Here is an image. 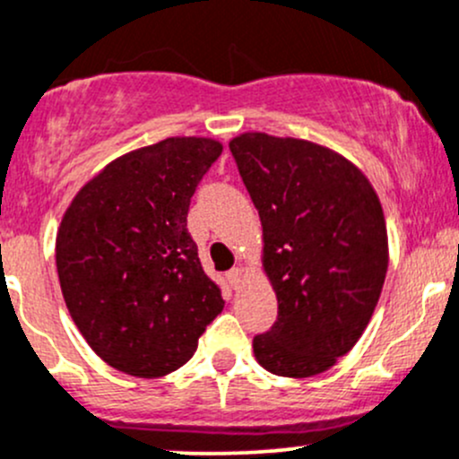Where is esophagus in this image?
Here are the masks:
<instances>
[{
    "label": "esophagus",
    "mask_w": 459,
    "mask_h": 459,
    "mask_svg": "<svg viewBox=\"0 0 459 459\" xmlns=\"http://www.w3.org/2000/svg\"><path fill=\"white\" fill-rule=\"evenodd\" d=\"M226 277H229L230 286H233L235 290H238L239 283H242V268H233L229 274H226Z\"/></svg>",
    "instance_id": "1"
}]
</instances>
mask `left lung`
<instances>
[{
  "label": "left lung",
  "mask_w": 459,
  "mask_h": 459,
  "mask_svg": "<svg viewBox=\"0 0 459 459\" xmlns=\"http://www.w3.org/2000/svg\"><path fill=\"white\" fill-rule=\"evenodd\" d=\"M262 220V266L277 321L253 339L270 374L310 378L368 327L389 266L387 224L363 171L303 138L246 132L229 143Z\"/></svg>",
  "instance_id": "1"
}]
</instances>
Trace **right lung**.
Masks as SVG:
<instances>
[{
  "label": "right lung",
  "mask_w": 459,
  "mask_h": 459,
  "mask_svg": "<svg viewBox=\"0 0 459 459\" xmlns=\"http://www.w3.org/2000/svg\"><path fill=\"white\" fill-rule=\"evenodd\" d=\"M221 143L173 136L134 149L81 186L56 230L67 312L108 365L160 378L186 363L224 307L186 213Z\"/></svg>",
  "instance_id": "1"
}]
</instances>
